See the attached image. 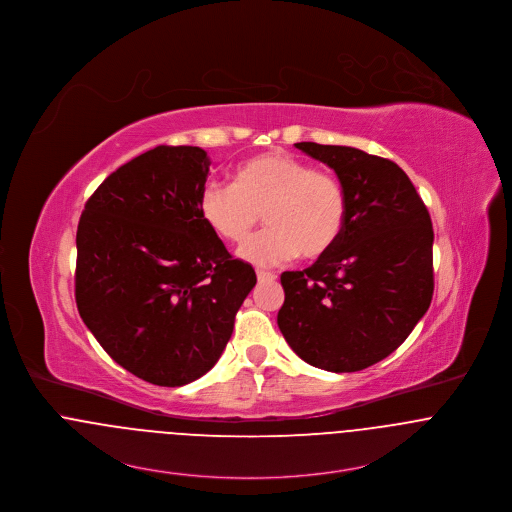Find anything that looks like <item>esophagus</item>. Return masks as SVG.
<instances>
[{
  "instance_id": "esophagus-1",
  "label": "esophagus",
  "mask_w": 512,
  "mask_h": 512,
  "mask_svg": "<svg viewBox=\"0 0 512 512\" xmlns=\"http://www.w3.org/2000/svg\"><path fill=\"white\" fill-rule=\"evenodd\" d=\"M256 276H258V279H260V281H266V279L278 278V276H276V274H274V272H266V270H258V272H256Z\"/></svg>"
}]
</instances>
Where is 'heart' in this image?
Returning <instances> with one entry per match:
<instances>
[{"instance_id":"b5f03b06","label":"heart","mask_w":512,"mask_h":512,"mask_svg":"<svg viewBox=\"0 0 512 512\" xmlns=\"http://www.w3.org/2000/svg\"><path fill=\"white\" fill-rule=\"evenodd\" d=\"M346 193L328 172L285 152H264L234 170L233 186L211 182L199 197V215L221 238L244 244L264 221L270 229L242 248L258 266L301 254L317 260L340 240L346 225Z\"/></svg>"}]
</instances>
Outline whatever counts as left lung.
I'll return each instance as SVG.
<instances>
[{"mask_svg": "<svg viewBox=\"0 0 512 512\" xmlns=\"http://www.w3.org/2000/svg\"><path fill=\"white\" fill-rule=\"evenodd\" d=\"M295 146L336 172L348 211L328 254L281 274L279 330L307 364L360 372L397 350L430 307L432 221L395 162L352 146Z\"/></svg>", "mask_w": 512, "mask_h": 512, "instance_id": "1", "label": "left lung"}]
</instances>
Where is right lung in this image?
<instances>
[{"label":"right lung","instance_id":"obj_1","mask_svg":"<svg viewBox=\"0 0 512 512\" xmlns=\"http://www.w3.org/2000/svg\"><path fill=\"white\" fill-rule=\"evenodd\" d=\"M199 146H156L115 170L80 217L76 305L101 348L140 379L180 387L221 358L256 285L199 215Z\"/></svg>","mask_w":512,"mask_h":512}]
</instances>
